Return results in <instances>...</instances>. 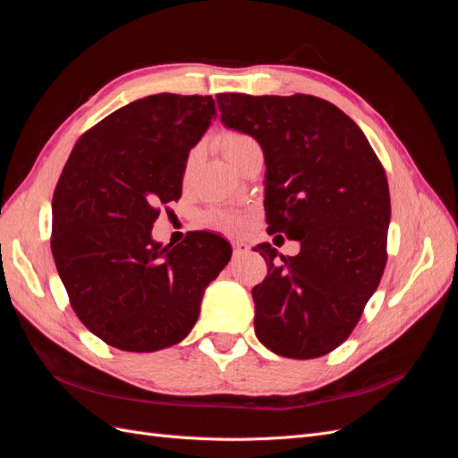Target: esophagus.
Instances as JSON below:
<instances>
[{"instance_id":"esophagus-1","label":"esophagus","mask_w":458,"mask_h":458,"mask_svg":"<svg viewBox=\"0 0 458 458\" xmlns=\"http://www.w3.org/2000/svg\"><path fill=\"white\" fill-rule=\"evenodd\" d=\"M248 250H250V246H248L246 242H242V241H234L233 242V254H234V258L244 256Z\"/></svg>"}]
</instances>
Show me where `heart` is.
I'll return each instance as SVG.
<instances>
[{
    "label": "heart",
    "instance_id": "heart-1",
    "mask_svg": "<svg viewBox=\"0 0 458 458\" xmlns=\"http://www.w3.org/2000/svg\"><path fill=\"white\" fill-rule=\"evenodd\" d=\"M250 145H256V141L250 135H246L242 131H224L221 135H217V140H216L217 150L231 164H234V160L239 158L241 152ZM208 219H210V224H214L216 227L227 229V231H233V229L242 225V216L237 212H214L208 216Z\"/></svg>",
    "mask_w": 458,
    "mask_h": 458
}]
</instances>
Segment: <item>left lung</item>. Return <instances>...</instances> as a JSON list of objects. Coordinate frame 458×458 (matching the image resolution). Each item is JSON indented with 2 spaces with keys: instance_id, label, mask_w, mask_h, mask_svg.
<instances>
[{
  "instance_id": "left-lung-1",
  "label": "left lung",
  "mask_w": 458,
  "mask_h": 458,
  "mask_svg": "<svg viewBox=\"0 0 458 458\" xmlns=\"http://www.w3.org/2000/svg\"><path fill=\"white\" fill-rule=\"evenodd\" d=\"M227 128L252 135L266 157L267 233L300 241L298 256L269 242L254 286L258 340L276 355L315 359L348 340L387 261L390 189L365 133L313 95H216Z\"/></svg>"
}]
</instances>
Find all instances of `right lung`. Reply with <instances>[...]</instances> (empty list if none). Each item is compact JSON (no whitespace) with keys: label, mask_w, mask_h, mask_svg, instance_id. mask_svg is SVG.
<instances>
[{"label":"right lung","mask_w":458,"mask_h":458,"mask_svg":"<svg viewBox=\"0 0 458 458\" xmlns=\"http://www.w3.org/2000/svg\"><path fill=\"white\" fill-rule=\"evenodd\" d=\"M216 113L210 95L160 93L97 122L76 141L53 192L51 252L81 323L123 352L183 340L204 288L231 259L217 234L152 242L160 208L179 200L189 150Z\"/></svg>","instance_id":"1"}]
</instances>
